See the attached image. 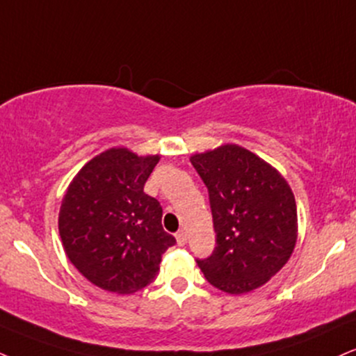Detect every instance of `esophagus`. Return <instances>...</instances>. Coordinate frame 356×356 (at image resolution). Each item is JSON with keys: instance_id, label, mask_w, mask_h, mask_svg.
I'll return each mask as SVG.
<instances>
[{"instance_id": "esophagus-1", "label": "esophagus", "mask_w": 356, "mask_h": 356, "mask_svg": "<svg viewBox=\"0 0 356 356\" xmlns=\"http://www.w3.org/2000/svg\"><path fill=\"white\" fill-rule=\"evenodd\" d=\"M175 238H177V243L178 245H185L186 244V232L185 231H178L177 234H175Z\"/></svg>"}]
</instances>
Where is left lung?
Wrapping results in <instances>:
<instances>
[{
  "label": "left lung",
  "instance_id": "obj_1",
  "mask_svg": "<svg viewBox=\"0 0 356 356\" xmlns=\"http://www.w3.org/2000/svg\"><path fill=\"white\" fill-rule=\"evenodd\" d=\"M191 165L209 193L216 248L198 262L208 282L227 293L264 285L297 243V206L274 166L239 145L196 153Z\"/></svg>",
  "mask_w": 356,
  "mask_h": 356
}]
</instances>
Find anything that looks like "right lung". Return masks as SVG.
<instances>
[{
    "instance_id": "obj_1",
    "label": "right lung",
    "mask_w": 356,
    "mask_h": 356,
    "mask_svg": "<svg viewBox=\"0 0 356 356\" xmlns=\"http://www.w3.org/2000/svg\"><path fill=\"white\" fill-rule=\"evenodd\" d=\"M160 156L111 148L92 158L65 191L59 234L69 261L104 291L134 293L155 280L177 241L161 226L163 209L143 186Z\"/></svg>"
}]
</instances>
